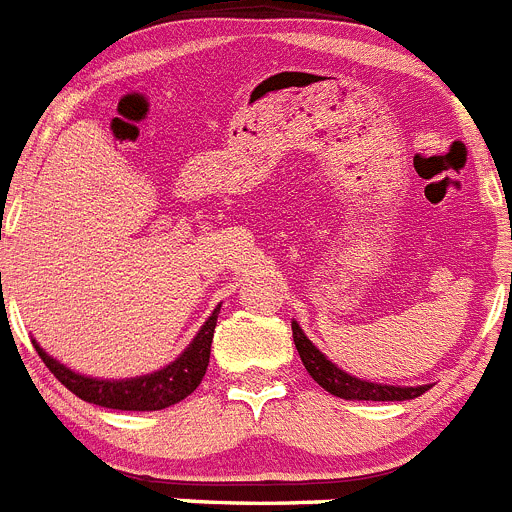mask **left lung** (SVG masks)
<instances>
[{
    "mask_svg": "<svg viewBox=\"0 0 512 512\" xmlns=\"http://www.w3.org/2000/svg\"><path fill=\"white\" fill-rule=\"evenodd\" d=\"M293 341L300 353L305 371L313 376V381L331 391L333 396H341L348 401H404V399H417L422 396L429 386H386V384H371V381H361L348 376L338 366H333L326 356H323L313 343L305 338L300 331L298 323H293Z\"/></svg>",
    "mask_w": 512,
    "mask_h": 512,
    "instance_id": "8db88e82",
    "label": "left lung"
}]
</instances>
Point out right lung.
<instances>
[{"instance_id":"add662e5","label":"right lung","mask_w":512,"mask_h":512,"mask_svg":"<svg viewBox=\"0 0 512 512\" xmlns=\"http://www.w3.org/2000/svg\"><path fill=\"white\" fill-rule=\"evenodd\" d=\"M217 313L219 308H214V313L209 315V321L204 323L202 331L197 333V338L191 341V346L176 358L174 364L151 376H138V379H88V376H80L75 371L65 369L62 364H57L55 358L47 356L37 343L35 348L42 361H45L47 369L55 374V379L65 389L73 391L75 396L88 401V404H98V407L105 409H121V412H156V409H166L171 404H176V401L186 399L191 391L202 384L209 366V351H212L214 328H217Z\"/></svg>"}]
</instances>
